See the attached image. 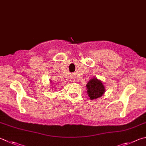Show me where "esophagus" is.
<instances>
[{"instance_id": "1", "label": "esophagus", "mask_w": 146, "mask_h": 146, "mask_svg": "<svg viewBox=\"0 0 146 146\" xmlns=\"http://www.w3.org/2000/svg\"><path fill=\"white\" fill-rule=\"evenodd\" d=\"M75 81V79L74 78H71V80H70V82H74Z\"/></svg>"}]
</instances>
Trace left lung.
Returning <instances> with one entry per match:
<instances>
[{
	"label": "left lung",
	"mask_w": 146,
	"mask_h": 146,
	"mask_svg": "<svg viewBox=\"0 0 146 146\" xmlns=\"http://www.w3.org/2000/svg\"><path fill=\"white\" fill-rule=\"evenodd\" d=\"M86 87L87 93L91 100L102 97L106 90L102 81L95 77L90 79L87 82Z\"/></svg>",
	"instance_id": "8db88e82"
}]
</instances>
